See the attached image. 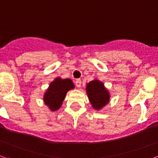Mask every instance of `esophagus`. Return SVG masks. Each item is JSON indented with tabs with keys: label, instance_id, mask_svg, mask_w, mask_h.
<instances>
[{
	"label": "esophagus",
	"instance_id": "34e87169",
	"mask_svg": "<svg viewBox=\"0 0 158 158\" xmlns=\"http://www.w3.org/2000/svg\"><path fill=\"white\" fill-rule=\"evenodd\" d=\"M81 79H76V81H75V85H76V87H81Z\"/></svg>",
	"mask_w": 158,
	"mask_h": 158
}]
</instances>
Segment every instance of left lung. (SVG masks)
Segmentation results:
<instances>
[{
    "label": "left lung",
    "instance_id": "8db88e82",
    "mask_svg": "<svg viewBox=\"0 0 158 158\" xmlns=\"http://www.w3.org/2000/svg\"><path fill=\"white\" fill-rule=\"evenodd\" d=\"M86 91L94 109L100 110L109 103V91L106 89L104 83L98 79L87 83Z\"/></svg>",
    "mask_w": 158,
    "mask_h": 158
}]
</instances>
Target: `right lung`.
Returning <instances> with one entry per match:
<instances>
[{
    "label": "right lung",
    "instance_id": "add662e5",
    "mask_svg": "<svg viewBox=\"0 0 158 158\" xmlns=\"http://www.w3.org/2000/svg\"><path fill=\"white\" fill-rule=\"evenodd\" d=\"M75 85L70 79H61L58 77L50 83L48 89L44 94L43 100L52 112L57 111L62 106L67 91L73 89Z\"/></svg>",
    "mask_w": 158,
    "mask_h": 158
}]
</instances>
